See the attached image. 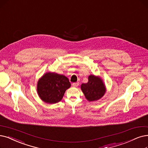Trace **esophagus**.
<instances>
[{"label": "esophagus", "instance_id": "34e87169", "mask_svg": "<svg viewBox=\"0 0 148 148\" xmlns=\"http://www.w3.org/2000/svg\"><path fill=\"white\" fill-rule=\"evenodd\" d=\"M78 85H79V82H74V83L72 84V86L74 87H78Z\"/></svg>", "mask_w": 148, "mask_h": 148}]
</instances>
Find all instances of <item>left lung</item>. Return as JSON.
<instances>
[{"mask_svg": "<svg viewBox=\"0 0 148 148\" xmlns=\"http://www.w3.org/2000/svg\"><path fill=\"white\" fill-rule=\"evenodd\" d=\"M88 82L82 84L81 88L88 101H95L101 98L106 93V86L102 79L98 76L90 75Z\"/></svg>", "mask_w": 148, "mask_h": 148, "instance_id": "8db88e82", "label": "left lung"}]
</instances>
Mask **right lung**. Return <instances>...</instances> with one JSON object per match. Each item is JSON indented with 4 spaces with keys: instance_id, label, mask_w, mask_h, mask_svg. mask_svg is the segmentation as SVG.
<instances>
[{
    "instance_id": "obj_1",
    "label": "right lung",
    "mask_w": 148,
    "mask_h": 148,
    "mask_svg": "<svg viewBox=\"0 0 148 148\" xmlns=\"http://www.w3.org/2000/svg\"><path fill=\"white\" fill-rule=\"evenodd\" d=\"M70 86V82L66 76L47 72L38 80L37 92L44 102L55 104L61 101L66 90Z\"/></svg>"
}]
</instances>
